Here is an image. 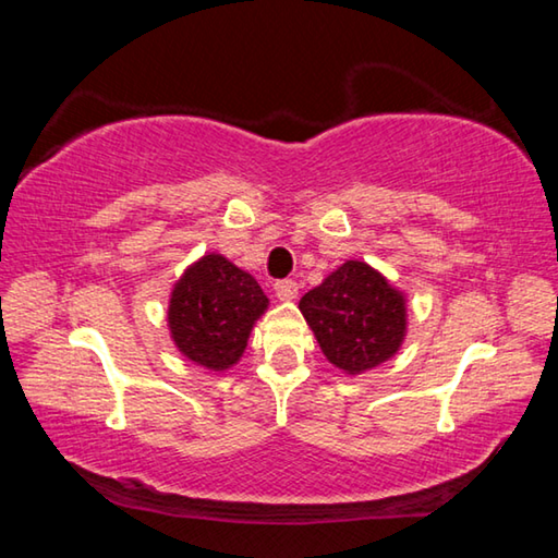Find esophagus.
Masks as SVG:
<instances>
[{"label":"esophagus","instance_id":"1","mask_svg":"<svg viewBox=\"0 0 558 558\" xmlns=\"http://www.w3.org/2000/svg\"><path fill=\"white\" fill-rule=\"evenodd\" d=\"M272 290H276L278 300H282V302H290V300L298 298V282L295 280H276Z\"/></svg>","mask_w":558,"mask_h":558}]
</instances>
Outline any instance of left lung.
Segmentation results:
<instances>
[{
	"mask_svg": "<svg viewBox=\"0 0 558 558\" xmlns=\"http://www.w3.org/2000/svg\"><path fill=\"white\" fill-rule=\"evenodd\" d=\"M300 313L329 364L347 374L389 362L405 337L403 292L362 260H347L305 292Z\"/></svg>",
	"mask_w": 558,
	"mask_h": 558,
	"instance_id": "8db88e82",
	"label": "left lung"
}]
</instances>
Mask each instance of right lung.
<instances>
[{"label": "right lung", "mask_w": 558, "mask_h": 558, "mask_svg": "<svg viewBox=\"0 0 558 558\" xmlns=\"http://www.w3.org/2000/svg\"><path fill=\"white\" fill-rule=\"evenodd\" d=\"M268 298L251 272L209 253L189 266L169 298V332L179 352L206 369L239 362Z\"/></svg>", "instance_id": "add662e5"}]
</instances>
